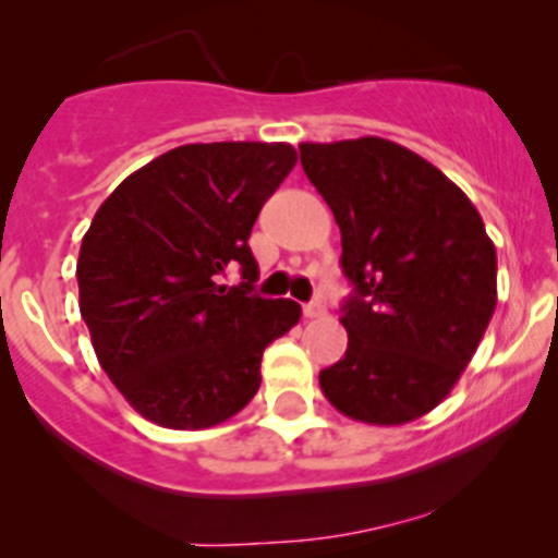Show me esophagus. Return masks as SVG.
<instances>
[{"mask_svg":"<svg viewBox=\"0 0 558 558\" xmlns=\"http://www.w3.org/2000/svg\"><path fill=\"white\" fill-rule=\"evenodd\" d=\"M301 312H304L306 319H315V317H323L328 310H325L323 301H310V304L301 306Z\"/></svg>","mask_w":558,"mask_h":558,"instance_id":"34e87169","label":"esophagus"}]
</instances>
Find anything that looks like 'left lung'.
<instances>
[{
    "label": "left lung",
    "mask_w": 558,
    "mask_h": 558,
    "mask_svg": "<svg viewBox=\"0 0 558 558\" xmlns=\"http://www.w3.org/2000/svg\"><path fill=\"white\" fill-rule=\"evenodd\" d=\"M301 168L341 228L343 360L319 373L338 412L403 425L433 412L496 310V246L457 183L393 141L301 144Z\"/></svg>",
    "instance_id": "obj_1"
}]
</instances>
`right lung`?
<instances>
[{"label": "right lung", "mask_w": 558, "mask_h": 558, "mask_svg": "<svg viewBox=\"0 0 558 558\" xmlns=\"http://www.w3.org/2000/svg\"><path fill=\"white\" fill-rule=\"evenodd\" d=\"M293 165L291 144H185L131 172L96 209L75 270L81 317L101 369L141 417L202 430L259 390L262 354L301 306L252 293L248 235ZM230 264L246 284L219 283Z\"/></svg>", "instance_id": "obj_1"}]
</instances>
